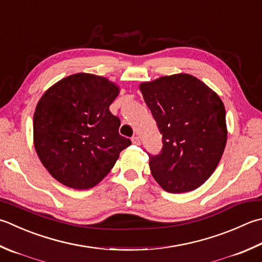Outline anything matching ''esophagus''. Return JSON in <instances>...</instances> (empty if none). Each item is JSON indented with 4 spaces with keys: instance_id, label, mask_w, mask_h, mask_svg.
<instances>
[{
    "instance_id": "obj_1",
    "label": "esophagus",
    "mask_w": 262,
    "mask_h": 262,
    "mask_svg": "<svg viewBox=\"0 0 262 262\" xmlns=\"http://www.w3.org/2000/svg\"><path fill=\"white\" fill-rule=\"evenodd\" d=\"M132 143H133V144H135V145H140L141 144L140 137H138V136H133L132 137Z\"/></svg>"
}]
</instances>
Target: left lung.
Wrapping results in <instances>:
<instances>
[{"instance_id": "obj_1", "label": "left lung", "mask_w": 262, "mask_h": 262, "mask_svg": "<svg viewBox=\"0 0 262 262\" xmlns=\"http://www.w3.org/2000/svg\"><path fill=\"white\" fill-rule=\"evenodd\" d=\"M162 134L160 155L148 156L151 173L166 192H191L216 170L226 146V111L216 92L189 74L140 84Z\"/></svg>"}]
</instances>
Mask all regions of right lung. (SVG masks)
I'll return each mask as SVG.
<instances>
[{"label": "right lung", "instance_id": "obj_1", "mask_svg": "<svg viewBox=\"0 0 262 262\" xmlns=\"http://www.w3.org/2000/svg\"><path fill=\"white\" fill-rule=\"evenodd\" d=\"M119 93L115 81L78 73L56 81L37 102L35 150L50 175L62 185L94 187L130 145V140L118 132L119 118L109 110Z\"/></svg>", "mask_w": 262, "mask_h": 262}]
</instances>
